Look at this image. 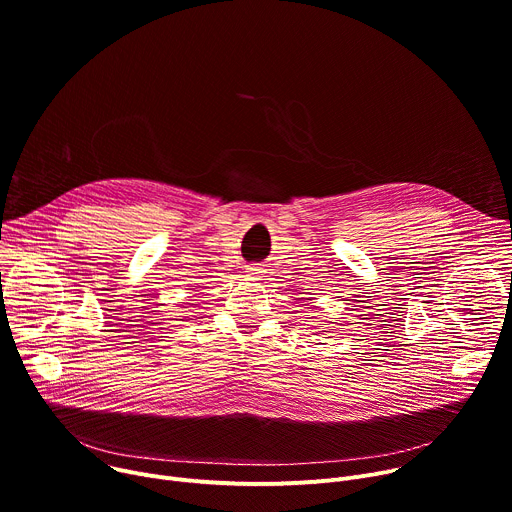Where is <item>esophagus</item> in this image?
I'll return each instance as SVG.
<instances>
[{
	"mask_svg": "<svg viewBox=\"0 0 512 512\" xmlns=\"http://www.w3.org/2000/svg\"><path fill=\"white\" fill-rule=\"evenodd\" d=\"M247 271H249V275L255 277V279H259V277L263 275V267H259V265H249Z\"/></svg>",
	"mask_w": 512,
	"mask_h": 512,
	"instance_id": "1",
	"label": "esophagus"
}]
</instances>
